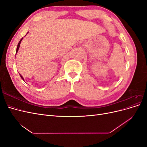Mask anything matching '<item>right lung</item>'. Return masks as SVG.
Listing matches in <instances>:
<instances>
[{"label":"right lung","mask_w":147,"mask_h":147,"mask_svg":"<svg viewBox=\"0 0 147 147\" xmlns=\"http://www.w3.org/2000/svg\"><path fill=\"white\" fill-rule=\"evenodd\" d=\"M27 33V34H28ZM25 36H26V35H25ZM23 38H22L21 40H20V41L19 42V43H18V46H17V48H16V53H18V50H19V48H20V43H21V41H22V40H23ZM20 77H21V78L22 79H23V80H24V78H23V77H22L21 76V75L20 74Z\"/></svg>","instance_id":"add662e5"}]
</instances>
